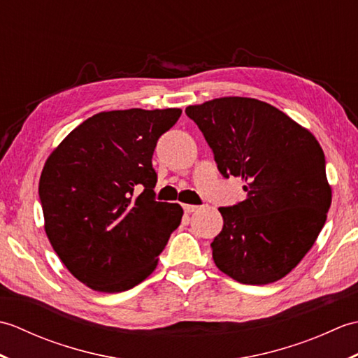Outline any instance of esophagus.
<instances>
[{
    "instance_id": "esophagus-1",
    "label": "esophagus",
    "mask_w": 358,
    "mask_h": 358,
    "mask_svg": "<svg viewBox=\"0 0 358 358\" xmlns=\"http://www.w3.org/2000/svg\"><path fill=\"white\" fill-rule=\"evenodd\" d=\"M183 209L187 214H191V212H196L200 209V206H195V204H183Z\"/></svg>"
}]
</instances>
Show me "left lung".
Wrapping results in <instances>:
<instances>
[{"label":"left lung","mask_w":358,"mask_h":358,"mask_svg":"<svg viewBox=\"0 0 358 358\" xmlns=\"http://www.w3.org/2000/svg\"><path fill=\"white\" fill-rule=\"evenodd\" d=\"M223 177H241L246 199L220 208L212 241L217 268L243 285L287 275L313 248L332 201L315 136L273 106L223 96L187 106Z\"/></svg>","instance_id":"obj_1"}]
</instances>
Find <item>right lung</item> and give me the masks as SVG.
Masks as SVG:
<instances>
[{
	"instance_id": "add662e5",
	"label": "right lung",
	"mask_w": 358,
	"mask_h": 358,
	"mask_svg": "<svg viewBox=\"0 0 358 358\" xmlns=\"http://www.w3.org/2000/svg\"><path fill=\"white\" fill-rule=\"evenodd\" d=\"M180 115L177 108L100 112L45 159V235L72 275L94 291L123 292L146 280L181 223L180 204L155 201L152 167L158 138Z\"/></svg>"
}]
</instances>
